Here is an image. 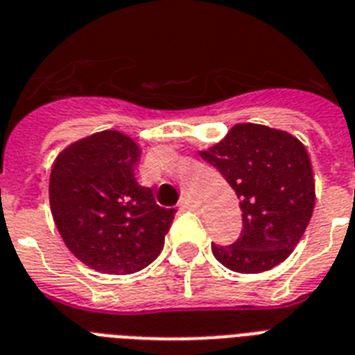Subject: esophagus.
<instances>
[{"label": "esophagus", "mask_w": 355, "mask_h": 355, "mask_svg": "<svg viewBox=\"0 0 355 355\" xmlns=\"http://www.w3.org/2000/svg\"><path fill=\"white\" fill-rule=\"evenodd\" d=\"M178 206H180L182 210H195V208H197V205H195V200L191 199V197H182L180 202H178Z\"/></svg>", "instance_id": "1"}]
</instances>
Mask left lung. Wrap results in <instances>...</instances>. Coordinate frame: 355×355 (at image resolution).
<instances>
[{
  "label": "left lung",
  "mask_w": 355,
  "mask_h": 355,
  "mask_svg": "<svg viewBox=\"0 0 355 355\" xmlns=\"http://www.w3.org/2000/svg\"><path fill=\"white\" fill-rule=\"evenodd\" d=\"M199 155L227 178L243 211L236 243H211L217 261L243 275L282 263L306 232L315 206L313 169L302 141L280 128L237 123Z\"/></svg>",
  "instance_id": "8db88e82"
}]
</instances>
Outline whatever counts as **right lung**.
Segmentation results:
<instances>
[{
    "mask_svg": "<svg viewBox=\"0 0 355 355\" xmlns=\"http://www.w3.org/2000/svg\"><path fill=\"white\" fill-rule=\"evenodd\" d=\"M139 145L119 130L77 139L57 156L49 205L75 258L105 275H132L153 263L175 217L139 186Z\"/></svg>",
    "mask_w": 355,
    "mask_h": 355,
    "instance_id": "1",
    "label": "right lung"
}]
</instances>
